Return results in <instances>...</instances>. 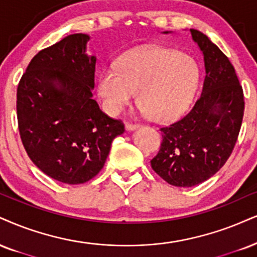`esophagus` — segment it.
I'll use <instances>...</instances> for the list:
<instances>
[{
    "instance_id": "obj_1",
    "label": "esophagus",
    "mask_w": 257,
    "mask_h": 257,
    "mask_svg": "<svg viewBox=\"0 0 257 257\" xmlns=\"http://www.w3.org/2000/svg\"><path fill=\"white\" fill-rule=\"evenodd\" d=\"M125 127L127 131H135V130H137L139 127V123H132V122H126Z\"/></svg>"
}]
</instances>
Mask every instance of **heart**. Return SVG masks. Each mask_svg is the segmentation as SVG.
<instances>
[{
    "label": "heart",
    "instance_id": "heart-1",
    "mask_svg": "<svg viewBox=\"0 0 257 257\" xmlns=\"http://www.w3.org/2000/svg\"><path fill=\"white\" fill-rule=\"evenodd\" d=\"M199 82L200 68L192 57L166 47H144L120 57L115 68L102 69L96 91L112 115L138 93L142 110L154 121L167 122L186 112Z\"/></svg>",
    "mask_w": 257,
    "mask_h": 257
}]
</instances>
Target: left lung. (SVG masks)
<instances>
[{"label":"left lung","instance_id":"8db88e82","mask_svg":"<svg viewBox=\"0 0 257 257\" xmlns=\"http://www.w3.org/2000/svg\"><path fill=\"white\" fill-rule=\"evenodd\" d=\"M189 32L204 56L201 96L182 119L161 128L162 143L151 160L155 172L176 187L199 185L225 164L244 114L242 85L229 58L200 31Z\"/></svg>","mask_w":257,"mask_h":257}]
</instances>
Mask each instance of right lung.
<instances>
[{
	"mask_svg": "<svg viewBox=\"0 0 257 257\" xmlns=\"http://www.w3.org/2000/svg\"><path fill=\"white\" fill-rule=\"evenodd\" d=\"M88 34L65 37L41 50L18 85L17 113L25 150L47 176L80 185L96 176L110 145L125 131L93 99L96 57Z\"/></svg>",
	"mask_w": 257,
	"mask_h": 257,
	"instance_id": "right-lung-1",
	"label": "right lung"
}]
</instances>
